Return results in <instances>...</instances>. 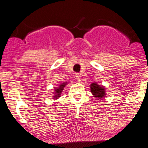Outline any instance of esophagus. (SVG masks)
<instances>
[{
  "mask_svg": "<svg viewBox=\"0 0 148 148\" xmlns=\"http://www.w3.org/2000/svg\"><path fill=\"white\" fill-rule=\"evenodd\" d=\"M76 79H77V82H80L81 81V76L79 74H76Z\"/></svg>",
  "mask_w": 148,
  "mask_h": 148,
  "instance_id": "esophagus-1",
  "label": "esophagus"
}]
</instances>
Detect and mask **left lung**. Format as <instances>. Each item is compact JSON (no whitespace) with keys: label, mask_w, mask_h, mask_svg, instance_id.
Here are the masks:
<instances>
[{"label":"left lung","mask_w":148,"mask_h":148,"mask_svg":"<svg viewBox=\"0 0 148 148\" xmlns=\"http://www.w3.org/2000/svg\"><path fill=\"white\" fill-rule=\"evenodd\" d=\"M90 92L93 97L97 99H103L106 96V88L103 85H99L97 82H93L90 85Z\"/></svg>","instance_id":"obj_1"}]
</instances>
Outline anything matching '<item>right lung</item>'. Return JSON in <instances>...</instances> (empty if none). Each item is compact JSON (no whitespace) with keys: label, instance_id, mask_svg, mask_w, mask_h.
I'll return each instance as SVG.
<instances>
[{"label":"right lung","instance_id":"right-lung-1","mask_svg":"<svg viewBox=\"0 0 148 148\" xmlns=\"http://www.w3.org/2000/svg\"><path fill=\"white\" fill-rule=\"evenodd\" d=\"M69 83V82H63V83L60 84L58 87L55 88V90H54V93H53V99H58L59 97H60V95H61L62 91L63 90V88H65L67 84Z\"/></svg>","mask_w":148,"mask_h":148}]
</instances>
